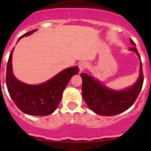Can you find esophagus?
<instances>
[{
  "mask_svg": "<svg viewBox=\"0 0 151 151\" xmlns=\"http://www.w3.org/2000/svg\"><path fill=\"white\" fill-rule=\"evenodd\" d=\"M88 66V64L86 62H81L79 63L80 71H82V70H84V69H86Z\"/></svg>",
  "mask_w": 151,
  "mask_h": 151,
  "instance_id": "esophagus-1",
  "label": "esophagus"
}]
</instances>
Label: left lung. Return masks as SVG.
<instances>
[{"label": "left lung", "instance_id": "obj_1", "mask_svg": "<svg viewBox=\"0 0 151 151\" xmlns=\"http://www.w3.org/2000/svg\"><path fill=\"white\" fill-rule=\"evenodd\" d=\"M130 41L134 45L130 50L135 52L141 59L135 43L131 38ZM140 71L139 78L132 87L120 91L107 88L87 73H81L84 101L94 113L101 116H114L127 110L135 102L143 86L144 76L141 60Z\"/></svg>", "mask_w": 151, "mask_h": 151}]
</instances>
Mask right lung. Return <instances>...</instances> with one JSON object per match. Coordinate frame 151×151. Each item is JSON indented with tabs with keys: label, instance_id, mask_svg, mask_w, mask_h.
<instances>
[{
	"label": "right lung",
	"instance_id": "right-lung-1",
	"mask_svg": "<svg viewBox=\"0 0 151 151\" xmlns=\"http://www.w3.org/2000/svg\"><path fill=\"white\" fill-rule=\"evenodd\" d=\"M35 30L22 35L33 33ZM18 40V41H19ZM11 50L6 66V84L9 94L17 107L23 113L32 116H47L51 114L59 105L62 94L74 75L78 74V66L69 68L41 85H31L22 83L14 77L12 72Z\"/></svg>",
	"mask_w": 151,
	"mask_h": 151
}]
</instances>
